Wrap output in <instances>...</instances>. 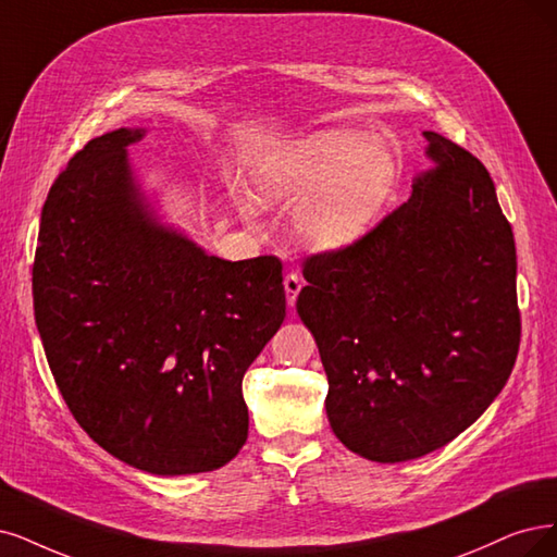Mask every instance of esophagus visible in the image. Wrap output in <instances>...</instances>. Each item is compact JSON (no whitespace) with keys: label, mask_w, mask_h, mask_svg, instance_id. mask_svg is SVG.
Here are the masks:
<instances>
[{"label":"esophagus","mask_w":557,"mask_h":557,"mask_svg":"<svg viewBox=\"0 0 557 557\" xmlns=\"http://www.w3.org/2000/svg\"><path fill=\"white\" fill-rule=\"evenodd\" d=\"M300 289H302V277L298 275V273H286V277H284V292H286V302L289 305H296V298H298V294H300Z\"/></svg>","instance_id":"obj_1"}]
</instances>
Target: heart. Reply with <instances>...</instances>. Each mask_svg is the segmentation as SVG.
Returning <instances> with one entry per match:
<instances>
[{
	"instance_id": "obj_1",
	"label": "heart",
	"mask_w": 557,
	"mask_h": 557,
	"mask_svg": "<svg viewBox=\"0 0 557 557\" xmlns=\"http://www.w3.org/2000/svg\"><path fill=\"white\" fill-rule=\"evenodd\" d=\"M397 183V162L379 137L333 128L294 144L268 162L261 201L310 195L298 209V234L337 250L362 238Z\"/></svg>"
}]
</instances>
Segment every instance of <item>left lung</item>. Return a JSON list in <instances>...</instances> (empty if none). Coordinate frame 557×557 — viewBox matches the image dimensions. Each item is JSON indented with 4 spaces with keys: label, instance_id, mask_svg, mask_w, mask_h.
<instances>
[{
    "label": "left lung",
    "instance_id": "8db88e82",
    "mask_svg": "<svg viewBox=\"0 0 557 557\" xmlns=\"http://www.w3.org/2000/svg\"><path fill=\"white\" fill-rule=\"evenodd\" d=\"M436 168L356 243L305 259L296 300L356 455H429L500 395L521 344L517 247L484 164L424 133Z\"/></svg>",
    "mask_w": 557,
    "mask_h": 557
}]
</instances>
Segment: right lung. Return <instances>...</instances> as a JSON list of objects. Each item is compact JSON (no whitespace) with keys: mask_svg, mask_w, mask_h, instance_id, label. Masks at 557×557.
I'll list each match as a JSON object with an SVG mask.
<instances>
[{"mask_svg":"<svg viewBox=\"0 0 557 557\" xmlns=\"http://www.w3.org/2000/svg\"><path fill=\"white\" fill-rule=\"evenodd\" d=\"M119 128L79 149L40 213L34 312L77 424L153 475L230 463L247 441L243 376L286 314L282 261H224L156 222Z\"/></svg>","mask_w":557,"mask_h":557,"instance_id":"right-lung-1","label":"right lung"}]
</instances>
